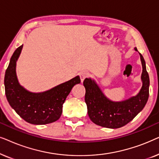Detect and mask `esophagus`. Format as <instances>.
Returning a JSON list of instances; mask_svg holds the SVG:
<instances>
[{
	"mask_svg": "<svg viewBox=\"0 0 159 159\" xmlns=\"http://www.w3.org/2000/svg\"><path fill=\"white\" fill-rule=\"evenodd\" d=\"M80 80H81V82H83L84 79L89 76V73L87 72V71H82V72L80 74Z\"/></svg>",
	"mask_w": 159,
	"mask_h": 159,
	"instance_id": "esophagus-1",
	"label": "esophagus"
}]
</instances>
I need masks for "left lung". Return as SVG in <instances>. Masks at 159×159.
Masks as SVG:
<instances>
[{"instance_id":"left-lung-1","label":"left lung","mask_w":159,"mask_h":159,"mask_svg":"<svg viewBox=\"0 0 159 159\" xmlns=\"http://www.w3.org/2000/svg\"><path fill=\"white\" fill-rule=\"evenodd\" d=\"M134 50L138 51L137 48ZM142 64V88L134 96L121 101H113L106 96L93 79L86 78L85 103L88 116L95 125L103 127L116 129L131 121L145 107L149 97L150 80L143 56L139 53Z\"/></svg>"}]
</instances>
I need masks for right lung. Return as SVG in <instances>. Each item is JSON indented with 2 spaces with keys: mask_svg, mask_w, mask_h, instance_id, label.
<instances>
[{
  "mask_svg": "<svg viewBox=\"0 0 159 159\" xmlns=\"http://www.w3.org/2000/svg\"><path fill=\"white\" fill-rule=\"evenodd\" d=\"M23 45L13 53L4 77L6 96L11 108L24 120L32 125H46L57 121L62 114L66 97L75 84L80 83L79 76L48 90L32 93L19 84L16 76V61Z\"/></svg>",
  "mask_w": 159,
  "mask_h": 159,
  "instance_id": "add662e5",
  "label": "right lung"
}]
</instances>
